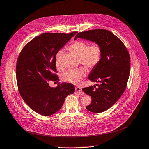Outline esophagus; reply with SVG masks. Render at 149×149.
I'll list each match as a JSON object with an SVG mask.
<instances>
[{
	"instance_id": "esophagus-1",
	"label": "esophagus",
	"mask_w": 149,
	"mask_h": 149,
	"mask_svg": "<svg viewBox=\"0 0 149 149\" xmlns=\"http://www.w3.org/2000/svg\"><path fill=\"white\" fill-rule=\"evenodd\" d=\"M75 93L77 94H79V95H84V93L83 92V91L82 90V88L80 87H76L75 88Z\"/></svg>"
}]
</instances>
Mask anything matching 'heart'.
Masks as SVG:
<instances>
[{
  "label": "heart",
  "mask_w": 149,
  "mask_h": 149,
  "mask_svg": "<svg viewBox=\"0 0 149 149\" xmlns=\"http://www.w3.org/2000/svg\"><path fill=\"white\" fill-rule=\"evenodd\" d=\"M68 49L77 56L81 64L89 68H94L99 63L102 55L101 46L97 43L89 46L86 42L77 40L68 46ZM63 51L57 52L55 58V64L58 67H61V58ZM87 71L84 67H79L68 70L63 75L64 81L73 84H77L86 74Z\"/></svg>",
  "instance_id": "b5f03b06"
}]
</instances>
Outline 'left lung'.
Masks as SVG:
<instances>
[{"label":"left lung","instance_id":"left-lung-1","mask_svg":"<svg viewBox=\"0 0 149 149\" xmlns=\"http://www.w3.org/2000/svg\"><path fill=\"white\" fill-rule=\"evenodd\" d=\"M82 38L97 43L101 47L99 63L89 74L91 82H99L96 86L83 88L92 98L86 108L93 113L103 112L119 99L127 87L130 73V57L123 42L111 31L104 29L80 32L74 40Z\"/></svg>","mask_w":149,"mask_h":149}]
</instances>
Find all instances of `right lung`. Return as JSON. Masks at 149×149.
Returning a JSON list of instances; mask_svg holds the SVG:
<instances>
[{"mask_svg":"<svg viewBox=\"0 0 149 149\" xmlns=\"http://www.w3.org/2000/svg\"><path fill=\"white\" fill-rule=\"evenodd\" d=\"M77 33H45L32 39L22 49L16 66L19 93L33 110L50 116L63 106L66 97L74 93V86L63 82L51 88L49 81H58L56 55Z\"/></svg>","mask_w":149,"mask_h":149,"instance_id":"right-lung-1","label":"right lung"}]
</instances>
